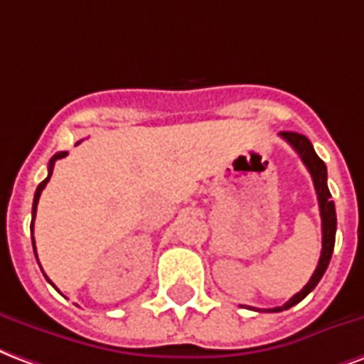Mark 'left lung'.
<instances>
[{
  "label": "left lung",
  "mask_w": 364,
  "mask_h": 364,
  "mask_svg": "<svg viewBox=\"0 0 364 364\" xmlns=\"http://www.w3.org/2000/svg\"><path fill=\"white\" fill-rule=\"evenodd\" d=\"M281 137L293 147L299 156L302 159L304 166L309 168V172L312 174V182H314V188H316L318 193V205H320V217H322V254H320V259H318V266L312 273L310 281L304 285V287L294 294L293 299H289L283 306H277V309H269L266 312H281V310H287L299 302L310 293L314 291V287L318 285V281L322 279V275L328 269V264L331 259V252H333V244H336V229H338V219H336V205L333 201L330 200L331 193L328 190V171H326V164L320 156L316 155V151L312 147V143L309 141V137H304L301 134H294V132H281ZM256 310V309H254Z\"/></svg>",
  "instance_id": "1"
}]
</instances>
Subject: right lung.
<instances>
[{
  "label": "right lung",
  "instance_id": "1",
  "mask_svg": "<svg viewBox=\"0 0 364 364\" xmlns=\"http://www.w3.org/2000/svg\"><path fill=\"white\" fill-rule=\"evenodd\" d=\"M81 141H77V145H79ZM68 155V151H60V153H55L52 159H50V164H48V176L44 180H42L41 184H38V188H36V193H34V201H33V221H31V232H33L34 229V217H36V205H38V200H41V193L42 190L46 188L48 180H50V176H52V171H54V163L58 161V159H63V156ZM33 248H34V256H36V246H34V238H33ZM48 279V277H46ZM52 283V281H50Z\"/></svg>",
  "mask_w": 364,
  "mask_h": 364
}]
</instances>
